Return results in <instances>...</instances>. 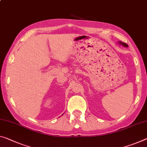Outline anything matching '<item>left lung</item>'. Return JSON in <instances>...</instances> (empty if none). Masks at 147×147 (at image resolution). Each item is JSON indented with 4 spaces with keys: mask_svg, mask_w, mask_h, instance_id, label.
I'll list each match as a JSON object with an SVG mask.
<instances>
[{
    "mask_svg": "<svg viewBox=\"0 0 147 147\" xmlns=\"http://www.w3.org/2000/svg\"><path fill=\"white\" fill-rule=\"evenodd\" d=\"M120 43L121 44H122L123 46H125V47H127V44H125V43H124V42H120Z\"/></svg>",
    "mask_w": 147,
    "mask_h": 147,
    "instance_id": "8db88e82",
    "label": "left lung"
}]
</instances>
